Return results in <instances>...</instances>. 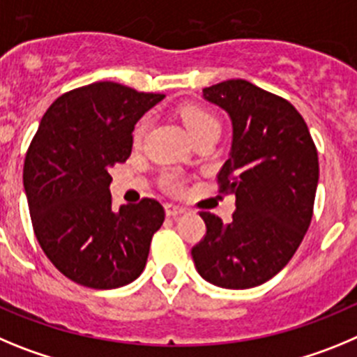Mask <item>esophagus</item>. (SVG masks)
<instances>
[{
    "label": "esophagus",
    "instance_id": "obj_1",
    "mask_svg": "<svg viewBox=\"0 0 357 357\" xmlns=\"http://www.w3.org/2000/svg\"><path fill=\"white\" fill-rule=\"evenodd\" d=\"M183 211H185V208L178 206V204H172V202H167L165 204L167 217H178V215H181Z\"/></svg>",
    "mask_w": 357,
    "mask_h": 357
}]
</instances>
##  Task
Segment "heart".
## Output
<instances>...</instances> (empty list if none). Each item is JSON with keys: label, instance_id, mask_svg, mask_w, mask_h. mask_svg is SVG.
Listing matches in <instances>:
<instances>
[{"label": "heart", "instance_id": "1", "mask_svg": "<svg viewBox=\"0 0 357 357\" xmlns=\"http://www.w3.org/2000/svg\"><path fill=\"white\" fill-rule=\"evenodd\" d=\"M179 117H181L183 124L188 130L192 139H197L201 135L208 133L211 130L220 131L218 126V121L213 117V114L206 110V108L199 107V105H185V107L179 108ZM147 128H149V119L142 117L139 123L135 124L133 128V144L135 146H140L147 133ZM163 186L167 190L172 192V194H179L183 190V178L176 172H165L162 179Z\"/></svg>", "mask_w": 357, "mask_h": 357}]
</instances>
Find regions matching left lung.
<instances>
[{"label": "left lung", "mask_w": 357, "mask_h": 357, "mask_svg": "<svg viewBox=\"0 0 357 357\" xmlns=\"http://www.w3.org/2000/svg\"><path fill=\"white\" fill-rule=\"evenodd\" d=\"M229 114L231 155L217 174L218 194H233L236 210L224 224L199 211L206 234L192 247L202 279L220 288L258 287L284 268L313 217L319 155L303 115L290 101L245 79L202 89Z\"/></svg>", "instance_id": "left-lung-1"}]
</instances>
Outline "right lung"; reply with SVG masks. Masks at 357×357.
Returning <instances> with one entry per match:
<instances>
[{
  "label": "right lung",
  "mask_w": 357,
  "mask_h": 357,
  "mask_svg": "<svg viewBox=\"0 0 357 357\" xmlns=\"http://www.w3.org/2000/svg\"><path fill=\"white\" fill-rule=\"evenodd\" d=\"M165 98L115 82L60 96L26 151L22 181L35 236L66 278L110 290L142 274L165 220L156 199L112 208L110 169L131 155L133 128Z\"/></svg>",
  "instance_id": "right-lung-1"
}]
</instances>
